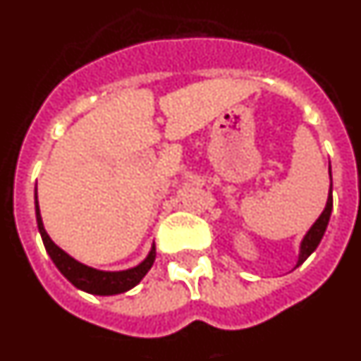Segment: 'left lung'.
<instances>
[{
	"label": "left lung",
	"instance_id": "8db88e82",
	"mask_svg": "<svg viewBox=\"0 0 361 361\" xmlns=\"http://www.w3.org/2000/svg\"><path fill=\"white\" fill-rule=\"evenodd\" d=\"M329 174H330V166H329ZM330 178H332V174H330ZM330 213H332V189L329 190V198H326V205L325 209H323V213L319 214V218H317L316 222H314V226L308 229V233L305 235V238H302L301 242V247H299V259H298V264H295V268L298 266H301L305 260L308 259V257L316 251V247L319 246L321 238H323V235H325L326 231V226H329V220H330Z\"/></svg>",
	"mask_w": 361,
	"mask_h": 361
}]
</instances>
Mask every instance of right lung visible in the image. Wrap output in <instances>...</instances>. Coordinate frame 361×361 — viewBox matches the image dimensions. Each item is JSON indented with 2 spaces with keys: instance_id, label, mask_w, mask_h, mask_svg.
Wrapping results in <instances>:
<instances>
[{
  "instance_id": "right-lung-1",
  "label": "right lung",
  "mask_w": 361,
  "mask_h": 361,
  "mask_svg": "<svg viewBox=\"0 0 361 361\" xmlns=\"http://www.w3.org/2000/svg\"><path fill=\"white\" fill-rule=\"evenodd\" d=\"M36 222H38V231L42 235L44 246L49 253L51 260L54 266L60 269V274L68 279L73 286H77L82 292L93 293V295H115V293L128 292L141 283V279L148 274V269L152 268L154 260H156V246H152L150 253L141 264L134 266L130 269H123V271H102V269H95L92 266H86L82 262L73 259L66 251L60 250L56 244L49 238L47 231H45L44 222H42L40 207H38V196H36Z\"/></svg>"
}]
</instances>
